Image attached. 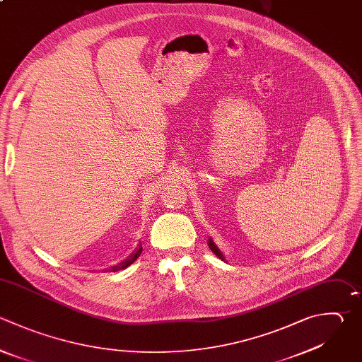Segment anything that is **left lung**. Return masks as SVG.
<instances>
[{"mask_svg": "<svg viewBox=\"0 0 362 362\" xmlns=\"http://www.w3.org/2000/svg\"><path fill=\"white\" fill-rule=\"evenodd\" d=\"M208 246H209V249L219 257V259H222V260H225V257H223V255H222V252L218 249V246L214 243V240L212 239H209L208 240Z\"/></svg>", "mask_w": 362, "mask_h": 362, "instance_id": "1", "label": "left lung"}]
</instances>
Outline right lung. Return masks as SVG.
Listing matches in <instances>:
<instances>
[{
  "label": "right lung",
  "mask_w": 362,
  "mask_h": 362,
  "mask_svg": "<svg viewBox=\"0 0 362 362\" xmlns=\"http://www.w3.org/2000/svg\"><path fill=\"white\" fill-rule=\"evenodd\" d=\"M141 250H143V247H141V243L139 245V247H137V250L133 253V255H130V257H127L126 260H123L120 264H117V266H113L112 269H109V270H112V272H119V270H123V269H126V267H129L140 255H141Z\"/></svg>",
  "instance_id": "add662e5"
}]
</instances>
